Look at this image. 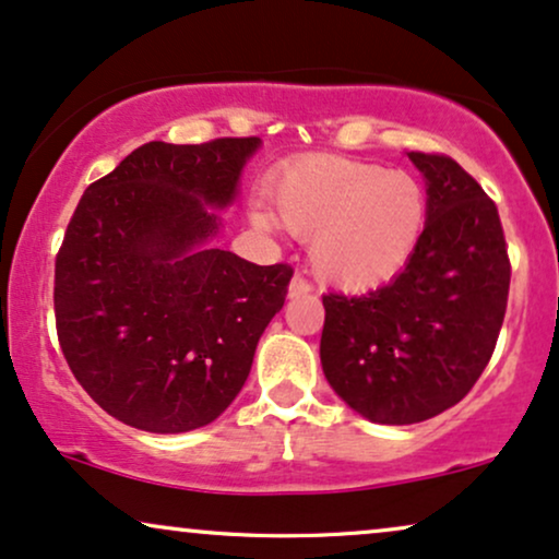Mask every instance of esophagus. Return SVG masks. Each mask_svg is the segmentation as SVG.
I'll return each instance as SVG.
<instances>
[{
    "mask_svg": "<svg viewBox=\"0 0 559 559\" xmlns=\"http://www.w3.org/2000/svg\"><path fill=\"white\" fill-rule=\"evenodd\" d=\"M312 292V284H309L307 278H304V275H294L292 278V286H288V296H304V294H309Z\"/></svg>",
    "mask_w": 559,
    "mask_h": 559,
    "instance_id": "34e87169",
    "label": "esophagus"
}]
</instances>
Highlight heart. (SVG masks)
<instances>
[{
	"mask_svg": "<svg viewBox=\"0 0 559 559\" xmlns=\"http://www.w3.org/2000/svg\"><path fill=\"white\" fill-rule=\"evenodd\" d=\"M273 198L284 227L312 239L317 273L348 292L392 281L426 235V188L405 169L307 154L275 178ZM258 222L271 227L275 218L258 206Z\"/></svg>",
	"mask_w": 559,
	"mask_h": 559,
	"instance_id": "b5f03b06",
	"label": "heart"
}]
</instances>
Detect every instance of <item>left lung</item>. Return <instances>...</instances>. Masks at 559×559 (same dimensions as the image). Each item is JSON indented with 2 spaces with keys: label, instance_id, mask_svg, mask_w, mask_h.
I'll use <instances>...</instances> for the list:
<instances>
[{
  "label": "left lung",
  "instance_id": "8db88e82",
  "mask_svg": "<svg viewBox=\"0 0 559 559\" xmlns=\"http://www.w3.org/2000/svg\"><path fill=\"white\" fill-rule=\"evenodd\" d=\"M409 159L428 186L418 252L369 294L322 296L324 377L356 413L386 426L428 420L467 397L496 350L511 286L496 201L447 154Z\"/></svg>",
  "mask_w": 559,
  "mask_h": 559
}]
</instances>
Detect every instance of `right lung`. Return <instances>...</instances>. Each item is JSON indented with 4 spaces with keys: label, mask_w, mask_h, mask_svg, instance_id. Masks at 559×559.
<instances>
[{
    "label": "right lung",
    "mask_w": 559,
    "mask_h": 559,
    "mask_svg": "<svg viewBox=\"0 0 559 559\" xmlns=\"http://www.w3.org/2000/svg\"><path fill=\"white\" fill-rule=\"evenodd\" d=\"M258 136L150 144L84 190L53 312L82 390L126 426L186 433L231 405L294 267L206 247Z\"/></svg>",
    "instance_id": "1"
}]
</instances>
